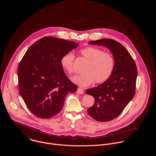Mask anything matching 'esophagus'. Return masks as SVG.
Segmentation results:
<instances>
[{"instance_id": "1", "label": "esophagus", "mask_w": 156, "mask_h": 156, "mask_svg": "<svg viewBox=\"0 0 156 156\" xmlns=\"http://www.w3.org/2000/svg\"><path fill=\"white\" fill-rule=\"evenodd\" d=\"M77 93H78L79 94H83L84 93V90H83V89H82L80 88H79L77 90Z\"/></svg>"}]
</instances>
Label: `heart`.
I'll use <instances>...</instances> for the list:
<instances>
[{"label":"heart","mask_w":156,"mask_h":156,"mask_svg":"<svg viewBox=\"0 0 156 156\" xmlns=\"http://www.w3.org/2000/svg\"><path fill=\"white\" fill-rule=\"evenodd\" d=\"M81 56L87 62L83 69V73L74 76L72 81L79 86L87 87L92 84L101 83L111 76L115 67V61L110 53L103 51L100 48L88 46L79 50ZM75 55L68 52L61 59V66L68 75L74 72Z\"/></svg>","instance_id":"heart-1"}]
</instances>
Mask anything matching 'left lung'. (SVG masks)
Masks as SVG:
<instances>
[{"mask_svg":"<svg viewBox=\"0 0 156 156\" xmlns=\"http://www.w3.org/2000/svg\"><path fill=\"white\" fill-rule=\"evenodd\" d=\"M92 44L108 47L113 54L115 67L111 76L97 87L86 90L95 99L88 109L89 115L100 122H107L118 117L135 94L137 67L127 49L112 39L90 41Z\"/></svg>","mask_w":156,"mask_h":156,"instance_id":"left-lung-1","label":"left lung"}]
</instances>
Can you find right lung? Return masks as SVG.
Returning a JSON list of instances; mask_svg holds the SVG:
<instances>
[{"label":"right lung","mask_w":156,"mask_h":156,"mask_svg":"<svg viewBox=\"0 0 156 156\" xmlns=\"http://www.w3.org/2000/svg\"><path fill=\"white\" fill-rule=\"evenodd\" d=\"M78 43L45 37L26 51L18 66L19 93L32 113L47 119L61 111L69 92L78 88L66 75L61 64L63 55Z\"/></svg>","instance_id":"add662e5"}]
</instances>
